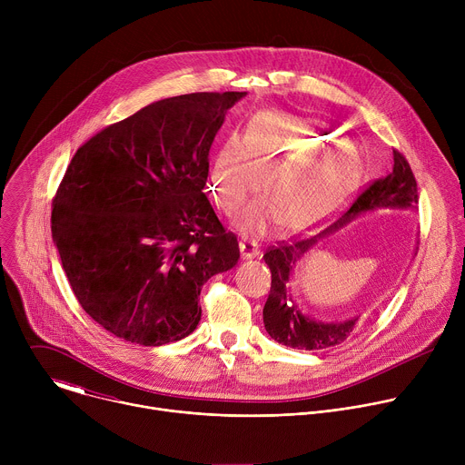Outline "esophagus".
Listing matches in <instances>:
<instances>
[{"label": "esophagus", "instance_id": "esophagus-1", "mask_svg": "<svg viewBox=\"0 0 465 465\" xmlns=\"http://www.w3.org/2000/svg\"><path fill=\"white\" fill-rule=\"evenodd\" d=\"M239 250H241V257L242 259H253V257L261 255V250H259L255 241H248V239L241 241L239 242Z\"/></svg>", "mask_w": 465, "mask_h": 465}]
</instances>
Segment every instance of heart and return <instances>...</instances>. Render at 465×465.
<instances>
[{"instance_id": "heart-1", "label": "heart", "mask_w": 465, "mask_h": 465, "mask_svg": "<svg viewBox=\"0 0 465 465\" xmlns=\"http://www.w3.org/2000/svg\"><path fill=\"white\" fill-rule=\"evenodd\" d=\"M262 173L264 196L235 223L242 233H262L278 223L287 232L320 224L353 191L359 160L320 117L261 112L250 119L241 142L232 138L215 156L213 203L235 215L261 187Z\"/></svg>"}]
</instances>
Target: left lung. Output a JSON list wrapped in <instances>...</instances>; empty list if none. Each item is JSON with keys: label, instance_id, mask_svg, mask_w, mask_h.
Instances as JSON below:
<instances>
[{"label": "left lung", "instance_id": "8db88e82", "mask_svg": "<svg viewBox=\"0 0 465 465\" xmlns=\"http://www.w3.org/2000/svg\"><path fill=\"white\" fill-rule=\"evenodd\" d=\"M418 183L412 169L401 153L393 151V169L370 183L351 204V208L323 232L309 239L280 242L262 255L272 272V285L267 303L262 307V322L267 333L280 344L294 350H327L348 341L359 316L341 322H322L303 314L291 294V282L296 264L325 235L346 226L355 217L375 210H416Z\"/></svg>", "mask_w": 465, "mask_h": 465}]
</instances>
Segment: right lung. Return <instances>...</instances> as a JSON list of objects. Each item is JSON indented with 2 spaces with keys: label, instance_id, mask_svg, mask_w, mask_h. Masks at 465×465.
I'll list each match as a JSON object with an SVG mask.
<instances>
[{
  "label": "right lung",
  "instance_id": "right-lung-1",
  "mask_svg": "<svg viewBox=\"0 0 465 465\" xmlns=\"http://www.w3.org/2000/svg\"><path fill=\"white\" fill-rule=\"evenodd\" d=\"M246 92L156 101L103 128L72 158L51 232L83 309L112 335L163 346L201 322L203 285L233 269L237 237L204 185L226 112Z\"/></svg>",
  "mask_w": 465,
  "mask_h": 465
}]
</instances>
